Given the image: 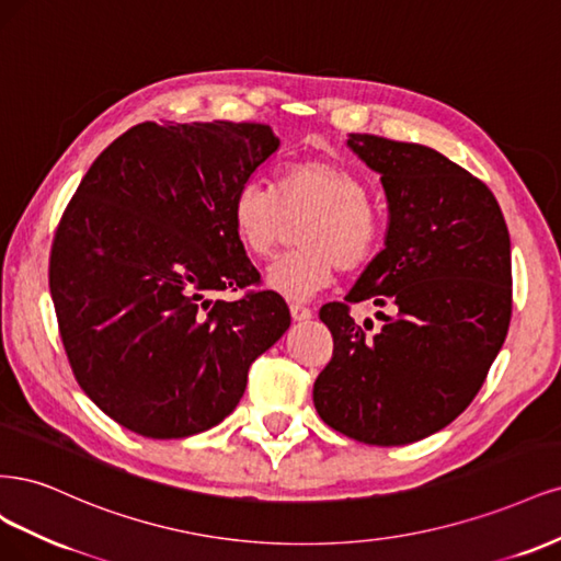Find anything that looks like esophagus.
I'll return each mask as SVG.
<instances>
[{
    "label": "esophagus",
    "mask_w": 561,
    "mask_h": 561,
    "mask_svg": "<svg viewBox=\"0 0 561 561\" xmlns=\"http://www.w3.org/2000/svg\"><path fill=\"white\" fill-rule=\"evenodd\" d=\"M291 317H294V321H307V319H312V310L302 302H291Z\"/></svg>",
    "instance_id": "esophagus-1"
}]
</instances>
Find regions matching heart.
<instances>
[{
  "label": "heart",
  "mask_w": 561,
  "mask_h": 561,
  "mask_svg": "<svg viewBox=\"0 0 561 561\" xmlns=\"http://www.w3.org/2000/svg\"><path fill=\"white\" fill-rule=\"evenodd\" d=\"M364 179L331 158H307L286 165L277 176V195L261 182H244L232 195V232L249 256L265 259L298 228L296 251L277 256L265 270L275 294L307 300L331 284L335 270L356 273L379 249L382 226L370 207Z\"/></svg>",
  "instance_id": "1"
}]
</instances>
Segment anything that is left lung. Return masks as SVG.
<instances>
[{"label":"left lung","mask_w":561,"mask_h":561,"mask_svg":"<svg viewBox=\"0 0 561 561\" xmlns=\"http://www.w3.org/2000/svg\"><path fill=\"white\" fill-rule=\"evenodd\" d=\"M347 147L379 174L385 249L345 302L321 307L333 358L314 382L319 417L368 445H408L471 405L508 333L511 234L494 193L436 149L352 133ZM394 312L368 336L348 302ZM373 329V327H370Z\"/></svg>","instance_id":"obj_1"}]
</instances>
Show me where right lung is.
<instances>
[{
	"mask_svg": "<svg viewBox=\"0 0 561 561\" xmlns=\"http://www.w3.org/2000/svg\"><path fill=\"white\" fill-rule=\"evenodd\" d=\"M279 139L261 123H141L106 147L50 249V298L77 382L139 436L186 438L240 403L254 358L291 327L230 224Z\"/></svg>",
	"mask_w": 561,
	"mask_h": 561,
	"instance_id": "obj_1",
	"label": "right lung"
}]
</instances>
